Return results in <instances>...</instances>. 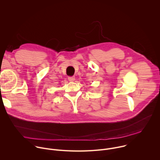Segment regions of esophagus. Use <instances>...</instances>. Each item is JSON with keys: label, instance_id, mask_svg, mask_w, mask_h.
Listing matches in <instances>:
<instances>
[{"label": "esophagus", "instance_id": "obj_1", "mask_svg": "<svg viewBox=\"0 0 160 160\" xmlns=\"http://www.w3.org/2000/svg\"><path fill=\"white\" fill-rule=\"evenodd\" d=\"M68 80H69V81H70V82H73L74 80H75V77H73V76H72V77H68Z\"/></svg>", "mask_w": 160, "mask_h": 160}]
</instances>
